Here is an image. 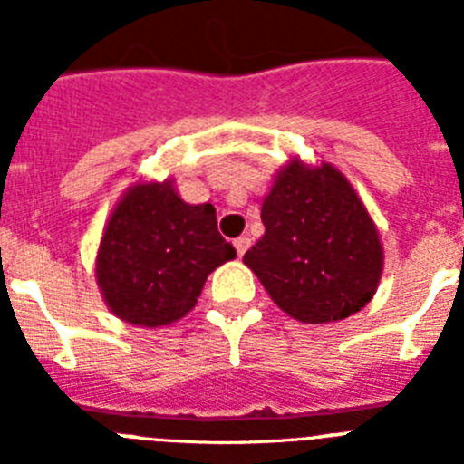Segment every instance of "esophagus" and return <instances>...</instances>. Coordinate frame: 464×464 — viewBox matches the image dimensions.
<instances>
[{"label": "esophagus", "mask_w": 464, "mask_h": 464, "mask_svg": "<svg viewBox=\"0 0 464 464\" xmlns=\"http://www.w3.org/2000/svg\"><path fill=\"white\" fill-rule=\"evenodd\" d=\"M232 244H235V251H237V256H244L246 251H248V246H251V239H248V237H237L235 241H232Z\"/></svg>", "instance_id": "obj_1"}]
</instances>
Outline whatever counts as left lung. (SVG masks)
Wrapping results in <instances>:
<instances>
[{
  "instance_id": "1",
  "label": "left lung",
  "mask_w": 464,
  "mask_h": 464,
  "mask_svg": "<svg viewBox=\"0 0 464 464\" xmlns=\"http://www.w3.org/2000/svg\"><path fill=\"white\" fill-rule=\"evenodd\" d=\"M262 225L244 262L285 314L332 323L370 302L383 269L379 232L334 167L293 160L262 202Z\"/></svg>"
}]
</instances>
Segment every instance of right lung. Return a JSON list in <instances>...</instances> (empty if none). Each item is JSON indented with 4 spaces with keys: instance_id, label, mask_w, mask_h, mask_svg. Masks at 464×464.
I'll use <instances>...</instances> for the list:
<instances>
[{
    "instance_id": "obj_1",
    "label": "right lung",
    "mask_w": 464,
    "mask_h": 464,
    "mask_svg": "<svg viewBox=\"0 0 464 464\" xmlns=\"http://www.w3.org/2000/svg\"><path fill=\"white\" fill-rule=\"evenodd\" d=\"M235 256L211 204H186L171 181L139 183L106 225L97 283L122 321L169 325L197 304L208 274Z\"/></svg>"
}]
</instances>
